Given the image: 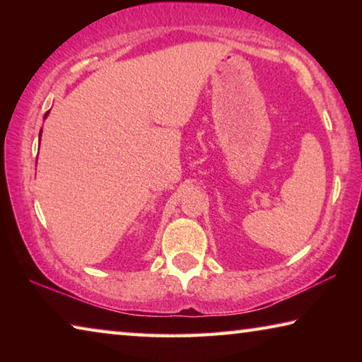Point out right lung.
Listing matches in <instances>:
<instances>
[{
  "instance_id": "right-lung-1",
  "label": "right lung",
  "mask_w": 362,
  "mask_h": 362,
  "mask_svg": "<svg viewBox=\"0 0 362 362\" xmlns=\"http://www.w3.org/2000/svg\"><path fill=\"white\" fill-rule=\"evenodd\" d=\"M47 115H49V112H46V113H45V119H46V118H47ZM41 132H42V129H41V131H40V139H41Z\"/></svg>"
}]
</instances>
